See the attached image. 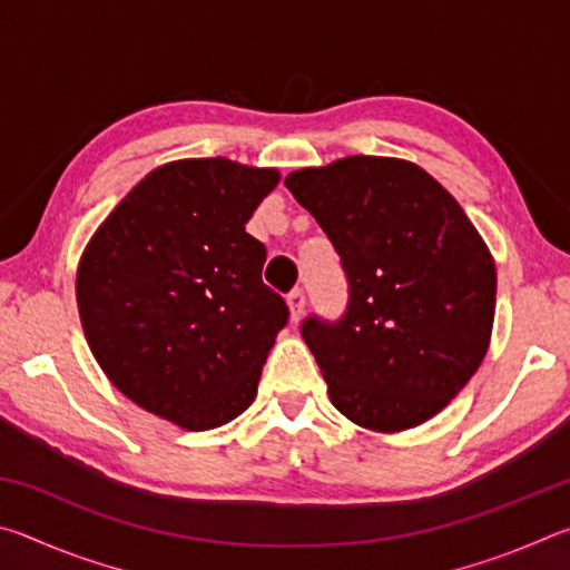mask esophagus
I'll list each match as a JSON object with an SVG mask.
<instances>
[{"instance_id":"34e87169","label":"esophagus","mask_w":570,"mask_h":570,"mask_svg":"<svg viewBox=\"0 0 570 570\" xmlns=\"http://www.w3.org/2000/svg\"><path fill=\"white\" fill-rule=\"evenodd\" d=\"M286 304H288V316H292V322L296 324L304 316V308H306V296L302 288H294V292L286 296Z\"/></svg>"}]
</instances>
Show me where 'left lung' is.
I'll return each instance as SVG.
<instances>
[{
  "mask_svg": "<svg viewBox=\"0 0 570 570\" xmlns=\"http://www.w3.org/2000/svg\"><path fill=\"white\" fill-rule=\"evenodd\" d=\"M284 183L350 282L340 322L302 326L332 404L384 435L432 420L488 354L498 288L488 244L417 163L346 156Z\"/></svg>",
  "mask_w": 570,
  "mask_h": 570,
  "instance_id": "1",
  "label": "left lung"
}]
</instances>
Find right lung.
I'll return each instance as SVG.
<instances>
[{
	"label": "right lung",
	"instance_id": "right-lung-1",
	"mask_svg": "<svg viewBox=\"0 0 570 570\" xmlns=\"http://www.w3.org/2000/svg\"><path fill=\"white\" fill-rule=\"evenodd\" d=\"M282 173L228 158L158 166L102 220L77 264L85 340L125 397L183 430L256 397L286 302L262 282L248 218Z\"/></svg>",
	"mask_w": 570,
	"mask_h": 570
}]
</instances>
